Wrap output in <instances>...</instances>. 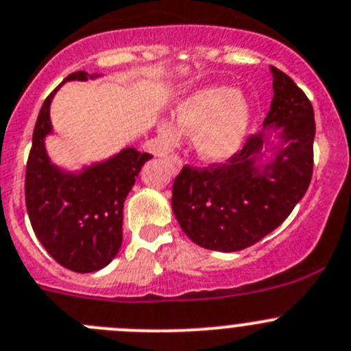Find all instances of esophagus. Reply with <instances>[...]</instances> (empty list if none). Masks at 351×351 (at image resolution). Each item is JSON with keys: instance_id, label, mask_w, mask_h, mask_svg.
<instances>
[{"instance_id": "obj_1", "label": "esophagus", "mask_w": 351, "mask_h": 351, "mask_svg": "<svg viewBox=\"0 0 351 351\" xmlns=\"http://www.w3.org/2000/svg\"><path fill=\"white\" fill-rule=\"evenodd\" d=\"M165 160L170 163V167H172V172L173 173H178L179 170H181L182 160H181V156H179V155H173V153H172V155H167Z\"/></svg>"}]
</instances>
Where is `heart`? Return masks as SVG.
Listing matches in <instances>:
<instances>
[{"mask_svg":"<svg viewBox=\"0 0 351 351\" xmlns=\"http://www.w3.org/2000/svg\"><path fill=\"white\" fill-rule=\"evenodd\" d=\"M178 125L195 132L196 149L210 160H223L238 152L252 125V105L236 89L212 86L182 99L176 108ZM160 134L176 141L178 128L169 120L160 123Z\"/></svg>","mask_w":351,"mask_h":351,"instance_id":"heart-1","label":"heart"}]
</instances>
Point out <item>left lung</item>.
I'll return each instance as SVG.
<instances>
[{"instance_id": "left-lung-1", "label": "left lung", "mask_w": 351, "mask_h": 351, "mask_svg": "<svg viewBox=\"0 0 351 351\" xmlns=\"http://www.w3.org/2000/svg\"><path fill=\"white\" fill-rule=\"evenodd\" d=\"M274 98L263 131L250 134L226 162L184 165L172 186V210L182 231L202 248L239 252L281 226L312 181L313 108L282 70L270 66ZM270 127L281 128L287 148L260 171L256 155Z\"/></svg>"}]
</instances>
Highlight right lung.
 <instances>
[{"instance_id":"1","label":"right lung","mask_w":351,"mask_h":351,"mask_svg":"<svg viewBox=\"0 0 351 351\" xmlns=\"http://www.w3.org/2000/svg\"><path fill=\"white\" fill-rule=\"evenodd\" d=\"M93 77L98 75L79 70L65 81ZM56 89L45 99L36 120L25 169V206L36 236L60 265L73 272H95L108 265L122 245L123 202L152 155L125 148L81 173L62 172L45 149Z\"/></svg>"}]
</instances>
